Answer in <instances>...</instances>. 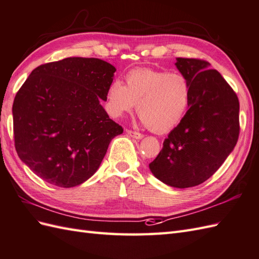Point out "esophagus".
Segmentation results:
<instances>
[{
  "instance_id": "1",
  "label": "esophagus",
  "mask_w": 259,
  "mask_h": 259,
  "mask_svg": "<svg viewBox=\"0 0 259 259\" xmlns=\"http://www.w3.org/2000/svg\"><path fill=\"white\" fill-rule=\"evenodd\" d=\"M126 133H127L130 136H132L133 138H135V140H142V138L144 137V135H143V134L138 133V132H134V131H130V130H127V131H126Z\"/></svg>"
}]
</instances>
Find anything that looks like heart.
Returning <instances> with one entry per match:
<instances>
[{
	"mask_svg": "<svg viewBox=\"0 0 259 259\" xmlns=\"http://www.w3.org/2000/svg\"><path fill=\"white\" fill-rule=\"evenodd\" d=\"M126 83L112 81L106 91V109L113 117H121L135 109L144 125L155 133L175 128L189 109L190 82L181 73L140 68L131 70Z\"/></svg>",
	"mask_w": 259,
	"mask_h": 259,
	"instance_id": "obj_1",
	"label": "heart"
}]
</instances>
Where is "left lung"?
<instances>
[{
	"label": "left lung",
	"mask_w": 259,
	"mask_h": 259,
	"mask_svg": "<svg viewBox=\"0 0 259 259\" xmlns=\"http://www.w3.org/2000/svg\"><path fill=\"white\" fill-rule=\"evenodd\" d=\"M176 60L179 72L190 82V105L163 141L149 169L165 185L184 189L209 179L234 149L239 134V103L220 72L209 69V62Z\"/></svg>",
	"instance_id": "left-lung-1"
}]
</instances>
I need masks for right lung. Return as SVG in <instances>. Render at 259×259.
Here are the masks:
<instances>
[{"instance_id":"obj_1","label":"right lung","mask_w":259,"mask_h":259,"mask_svg":"<svg viewBox=\"0 0 259 259\" xmlns=\"http://www.w3.org/2000/svg\"><path fill=\"white\" fill-rule=\"evenodd\" d=\"M116 69L98 58L70 57L34 69L14 99L15 148L44 181L83 184L123 128L101 105Z\"/></svg>"}]
</instances>
